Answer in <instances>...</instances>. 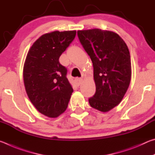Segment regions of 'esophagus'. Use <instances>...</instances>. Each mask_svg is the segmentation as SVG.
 <instances>
[{
  "label": "esophagus",
  "instance_id": "esophagus-1",
  "mask_svg": "<svg viewBox=\"0 0 155 155\" xmlns=\"http://www.w3.org/2000/svg\"><path fill=\"white\" fill-rule=\"evenodd\" d=\"M82 81H83V79L81 78H76L74 79L75 84L77 86H79L81 84V83H82Z\"/></svg>",
  "mask_w": 155,
  "mask_h": 155
}]
</instances>
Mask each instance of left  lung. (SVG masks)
<instances>
[{"instance_id":"obj_1","label":"left lung","mask_w":155,"mask_h":155,"mask_svg":"<svg viewBox=\"0 0 155 155\" xmlns=\"http://www.w3.org/2000/svg\"><path fill=\"white\" fill-rule=\"evenodd\" d=\"M81 44L94 67L96 93L89 98L92 108L107 112L118 105L130 85V52L124 41L111 31H78Z\"/></svg>"}]
</instances>
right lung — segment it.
I'll use <instances>...</instances> for the list:
<instances>
[{"mask_svg": "<svg viewBox=\"0 0 155 155\" xmlns=\"http://www.w3.org/2000/svg\"><path fill=\"white\" fill-rule=\"evenodd\" d=\"M76 33V31H55L44 34L26 57L23 68L26 91L37 110L48 117H58L66 110L73 92L66 68L59 59Z\"/></svg>", "mask_w": 155, "mask_h": 155, "instance_id": "right-lung-1", "label": "right lung"}]
</instances>
